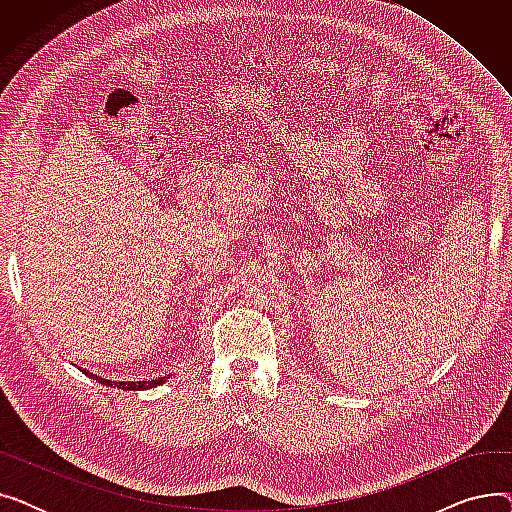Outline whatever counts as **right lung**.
Instances as JSON below:
<instances>
[{"label":"right lung","mask_w":512,"mask_h":512,"mask_svg":"<svg viewBox=\"0 0 512 512\" xmlns=\"http://www.w3.org/2000/svg\"><path fill=\"white\" fill-rule=\"evenodd\" d=\"M85 373H89V371H85ZM99 382L105 384V386H118L122 390H145V388H153V386L164 384L166 378H157V380H151V382H112V380L99 378Z\"/></svg>","instance_id":"1"}]
</instances>
